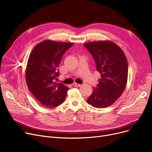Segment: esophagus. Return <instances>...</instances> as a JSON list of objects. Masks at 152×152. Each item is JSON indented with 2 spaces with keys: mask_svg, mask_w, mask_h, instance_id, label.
<instances>
[{
  "mask_svg": "<svg viewBox=\"0 0 152 152\" xmlns=\"http://www.w3.org/2000/svg\"><path fill=\"white\" fill-rule=\"evenodd\" d=\"M73 85L74 86H77V87H79V86H81V84H79V83H73Z\"/></svg>",
  "mask_w": 152,
  "mask_h": 152,
  "instance_id": "obj_1",
  "label": "esophagus"
}]
</instances>
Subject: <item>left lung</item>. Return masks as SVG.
Here are the masks:
<instances>
[{"label":"left lung","mask_w":152,"mask_h":152,"mask_svg":"<svg viewBox=\"0 0 152 152\" xmlns=\"http://www.w3.org/2000/svg\"><path fill=\"white\" fill-rule=\"evenodd\" d=\"M91 54L101 78L86 100L97 108L113 104L123 93L127 81L128 65L122 49L111 41H96L84 45Z\"/></svg>","instance_id":"1"}]
</instances>
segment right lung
Wrapping results in <instances>:
<instances>
[{
	"label": "right lung",
	"instance_id": "obj_1",
	"mask_svg": "<svg viewBox=\"0 0 152 152\" xmlns=\"http://www.w3.org/2000/svg\"><path fill=\"white\" fill-rule=\"evenodd\" d=\"M74 43L42 41L31 51L27 63L26 82L28 89L43 106L55 107L62 104L69 89L55 82L59 76L58 66L66 50Z\"/></svg>",
	"mask_w": 152,
	"mask_h": 152
}]
</instances>
